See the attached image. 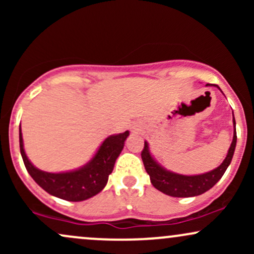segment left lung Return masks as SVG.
Segmentation results:
<instances>
[{"label": "left lung", "mask_w": 254, "mask_h": 254, "mask_svg": "<svg viewBox=\"0 0 254 254\" xmlns=\"http://www.w3.org/2000/svg\"><path fill=\"white\" fill-rule=\"evenodd\" d=\"M206 86H209V83ZM216 87L220 89V87ZM233 125H234L233 141L222 164L215 170L203 174H197V176H184V174L174 173V172L166 170L161 165L157 164L156 160L151 156L149 144L145 141L141 156L145 171L149 174L150 182L154 188L161 191L162 193L172 197H194L210 190L212 186L222 178L224 172L232 162L233 155H234L235 145H237V129H235L234 115H233Z\"/></svg>", "instance_id": "obj_1"}]
</instances>
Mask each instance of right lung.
<instances>
[{
  "label": "right lung",
  "mask_w": 254,
  "mask_h": 254,
  "mask_svg": "<svg viewBox=\"0 0 254 254\" xmlns=\"http://www.w3.org/2000/svg\"><path fill=\"white\" fill-rule=\"evenodd\" d=\"M129 131L105 138L95 155L82 167L74 171L50 173L38 170L28 160L24 149L21 125L19 127L20 153L26 170L43 190L52 196L70 202H81L95 196L106 186L116 160L124 148Z\"/></svg>",
  "instance_id": "obj_1"
}]
</instances>
